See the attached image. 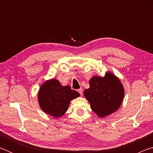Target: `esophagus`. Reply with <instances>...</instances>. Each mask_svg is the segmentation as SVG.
I'll return each instance as SVG.
<instances>
[{
	"label": "esophagus",
	"instance_id": "1",
	"mask_svg": "<svg viewBox=\"0 0 153 153\" xmlns=\"http://www.w3.org/2000/svg\"><path fill=\"white\" fill-rule=\"evenodd\" d=\"M77 91H78V92L79 93V94H80V95H82V94H83V90H82V88H80V89H79L78 90H77Z\"/></svg>",
	"mask_w": 153,
	"mask_h": 153
}]
</instances>
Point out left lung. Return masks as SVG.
<instances>
[{
	"label": "left lung",
	"mask_w": 153,
	"mask_h": 153,
	"mask_svg": "<svg viewBox=\"0 0 153 153\" xmlns=\"http://www.w3.org/2000/svg\"><path fill=\"white\" fill-rule=\"evenodd\" d=\"M91 108L100 117L117 111L122 102L124 90L117 77L107 73L105 77L94 76L90 80V88L84 92Z\"/></svg>",
	"instance_id": "1"
}]
</instances>
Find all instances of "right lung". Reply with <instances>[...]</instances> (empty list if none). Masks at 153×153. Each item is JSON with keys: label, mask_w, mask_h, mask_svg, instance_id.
Segmentation results:
<instances>
[{"label": "right lung", "mask_w": 153, "mask_h": 153, "mask_svg": "<svg viewBox=\"0 0 153 153\" xmlns=\"http://www.w3.org/2000/svg\"><path fill=\"white\" fill-rule=\"evenodd\" d=\"M79 97L76 90L69 86H61L58 80L53 79L46 81L40 87L38 92V101L45 113L55 117H59L66 112L69 102Z\"/></svg>", "instance_id": "obj_1"}]
</instances>
